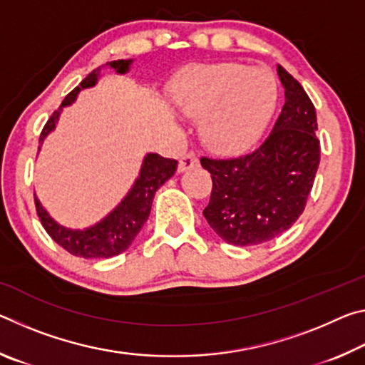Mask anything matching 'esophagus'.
<instances>
[{"instance_id": "obj_1", "label": "esophagus", "mask_w": 365, "mask_h": 365, "mask_svg": "<svg viewBox=\"0 0 365 365\" xmlns=\"http://www.w3.org/2000/svg\"><path fill=\"white\" fill-rule=\"evenodd\" d=\"M197 164H200V160H197L196 154L193 151H190L180 158V163H178V172H185L188 169L197 168Z\"/></svg>"}]
</instances>
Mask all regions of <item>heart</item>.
Here are the masks:
<instances>
[{"label": "heart", "mask_w": 365, "mask_h": 365, "mask_svg": "<svg viewBox=\"0 0 365 365\" xmlns=\"http://www.w3.org/2000/svg\"><path fill=\"white\" fill-rule=\"evenodd\" d=\"M185 114L201 119L205 143L222 154L248 150L261 137L277 103V83L265 69L237 63L196 66L174 85Z\"/></svg>", "instance_id": "1"}]
</instances>
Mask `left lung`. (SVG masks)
<instances>
[{
	"label": "left lung",
	"mask_w": 365,
	"mask_h": 365,
	"mask_svg": "<svg viewBox=\"0 0 365 365\" xmlns=\"http://www.w3.org/2000/svg\"><path fill=\"white\" fill-rule=\"evenodd\" d=\"M277 72L285 104L264 143L240 158H201L212 178L202 214L228 245L256 246L287 232L304 211L316 178V108L298 80L282 66Z\"/></svg>",
	"instance_id": "left-lung-1"
}]
</instances>
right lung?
<instances>
[{"label": "right lung", "instance_id": "obj_1", "mask_svg": "<svg viewBox=\"0 0 365 365\" xmlns=\"http://www.w3.org/2000/svg\"><path fill=\"white\" fill-rule=\"evenodd\" d=\"M132 64V59H119L113 61L108 66L113 67L115 72L125 73L128 67ZM100 76V69L93 71L90 76H86L77 88H73L69 95L64 98L63 104L58 110H54L49 117L48 122L43 127L40 135V143L45 140L46 135L54 130L56 122L59 119V114L63 108L69 106L78 95V91L82 88H90L93 86ZM40 150V148H38ZM177 160L163 158L159 154H148L141 165L140 177L135 180V185L132 190L128 191V195L123 197L122 202L117 206L108 217H104L101 222H98L96 225L85 228V230H71L59 225L56 220L51 219L40 201L35 197V207L36 214H38L41 225L45 227L49 237L59 246L71 252L72 256L83 257V259H100V257H113L120 255L125 251L128 246L137 237L141 227L145 225V222L150 217L151 205L154 200L156 191L163 187V185L174 175L177 170Z\"/></svg>", "mask_w": 365, "mask_h": 365}]
</instances>
